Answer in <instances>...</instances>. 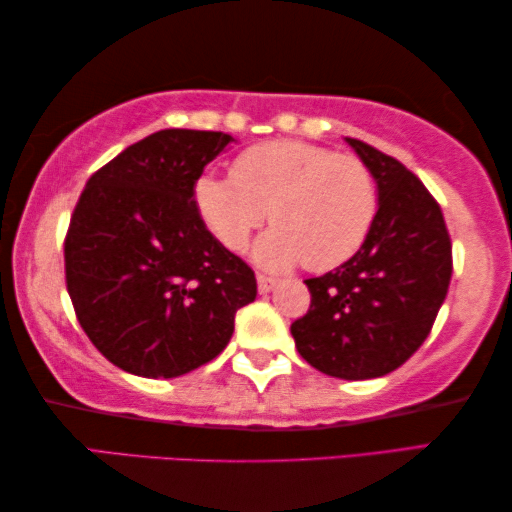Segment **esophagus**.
Here are the masks:
<instances>
[{"label":"esophagus","mask_w":512,"mask_h":512,"mask_svg":"<svg viewBox=\"0 0 512 512\" xmlns=\"http://www.w3.org/2000/svg\"><path fill=\"white\" fill-rule=\"evenodd\" d=\"M256 281H258V293H261V295L270 293V290H272L274 286H277V279L267 277V274H258Z\"/></svg>","instance_id":"esophagus-1"}]
</instances>
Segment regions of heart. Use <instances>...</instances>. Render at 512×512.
<instances>
[{
  "mask_svg": "<svg viewBox=\"0 0 512 512\" xmlns=\"http://www.w3.org/2000/svg\"><path fill=\"white\" fill-rule=\"evenodd\" d=\"M194 203L208 231L231 251L247 247L270 210L274 229L258 240L256 261L272 270L304 263L311 272H327L364 245L380 194L359 157L279 139L242 151L231 178L201 176Z\"/></svg>",
  "mask_w": 512,
  "mask_h": 512,
  "instance_id": "b5f03b06",
  "label": "heart"
}]
</instances>
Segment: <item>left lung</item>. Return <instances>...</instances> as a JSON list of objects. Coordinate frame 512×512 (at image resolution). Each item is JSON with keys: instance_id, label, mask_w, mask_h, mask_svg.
<instances>
[{"instance_id": "8db88e82", "label": "left lung", "mask_w": 512, "mask_h": 512, "mask_svg": "<svg viewBox=\"0 0 512 512\" xmlns=\"http://www.w3.org/2000/svg\"><path fill=\"white\" fill-rule=\"evenodd\" d=\"M371 169L380 208L350 261L306 279L311 306L290 325L320 373L371 380L403 366L430 334L453 272L451 238L426 185L396 157L350 139Z\"/></svg>"}]
</instances>
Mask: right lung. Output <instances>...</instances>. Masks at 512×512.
I'll use <instances>...</instances> for the list:
<instances>
[{
  "mask_svg": "<svg viewBox=\"0 0 512 512\" xmlns=\"http://www.w3.org/2000/svg\"><path fill=\"white\" fill-rule=\"evenodd\" d=\"M233 141L160 130L89 178L64 240L66 288L100 355L132 375L178 377L226 348L256 300L254 270L212 235L194 185Z\"/></svg>",
  "mask_w": 512,
  "mask_h": 512,
  "instance_id": "1",
  "label": "right lung"
}]
</instances>
